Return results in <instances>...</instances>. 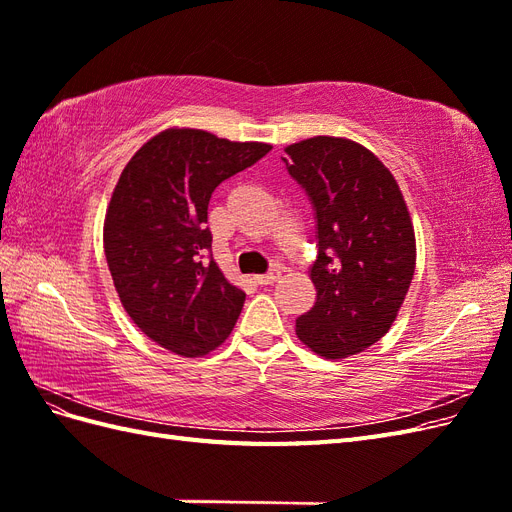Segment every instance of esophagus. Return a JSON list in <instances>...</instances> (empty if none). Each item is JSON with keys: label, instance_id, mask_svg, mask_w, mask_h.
Masks as SVG:
<instances>
[{"label": "esophagus", "instance_id": "1", "mask_svg": "<svg viewBox=\"0 0 512 512\" xmlns=\"http://www.w3.org/2000/svg\"><path fill=\"white\" fill-rule=\"evenodd\" d=\"M282 277V271H280V267H273L271 271H267V273H262V275H256L254 280L260 284V286H267V284H273V282H277Z\"/></svg>", "mask_w": 512, "mask_h": 512}]
</instances>
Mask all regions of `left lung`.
<instances>
[{
    "mask_svg": "<svg viewBox=\"0 0 512 512\" xmlns=\"http://www.w3.org/2000/svg\"><path fill=\"white\" fill-rule=\"evenodd\" d=\"M286 153L288 175L312 203L318 247L316 303L297 318V335L344 359L376 344L406 299L416 265L410 213L389 168L359 143L316 136Z\"/></svg>",
    "mask_w": 512,
    "mask_h": 512,
    "instance_id": "obj_1",
    "label": "left lung"
}]
</instances>
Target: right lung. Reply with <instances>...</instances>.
Returning a JSON list of instances; mask_svg holds the SVG:
<instances>
[{"instance_id": "add662e5", "label": "right lung", "mask_w": 512, "mask_h": 512, "mask_svg": "<svg viewBox=\"0 0 512 512\" xmlns=\"http://www.w3.org/2000/svg\"><path fill=\"white\" fill-rule=\"evenodd\" d=\"M271 151L203 130H166L138 149L115 185L104 254L128 316L153 342L181 356L218 348L245 292L211 256L213 190Z\"/></svg>"}]
</instances>
